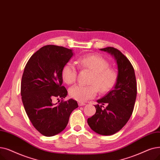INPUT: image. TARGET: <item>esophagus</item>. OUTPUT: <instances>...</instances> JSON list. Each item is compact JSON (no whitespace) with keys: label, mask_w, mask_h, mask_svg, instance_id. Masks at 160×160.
Returning a JSON list of instances; mask_svg holds the SVG:
<instances>
[{"label":"esophagus","mask_w":160,"mask_h":160,"mask_svg":"<svg viewBox=\"0 0 160 160\" xmlns=\"http://www.w3.org/2000/svg\"><path fill=\"white\" fill-rule=\"evenodd\" d=\"M86 104L85 103H82V102H79V106H84Z\"/></svg>","instance_id":"1"}]
</instances>
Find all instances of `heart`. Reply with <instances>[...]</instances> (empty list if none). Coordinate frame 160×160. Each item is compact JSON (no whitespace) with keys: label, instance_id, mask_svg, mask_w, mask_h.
Instances as JSON below:
<instances>
[{"label":"heart","instance_id":"b5f03b06","mask_svg":"<svg viewBox=\"0 0 160 160\" xmlns=\"http://www.w3.org/2000/svg\"><path fill=\"white\" fill-rule=\"evenodd\" d=\"M79 64L93 72L90 80L91 85H75L70 88V95L79 102H86L94 98L98 89L102 93L107 92L115 85L117 75L116 72L109 68V63L103 57L98 55H88L78 60ZM62 77L68 84L74 82L77 78V68L72 62H67L62 68ZM97 87L96 88V87Z\"/></svg>","mask_w":160,"mask_h":160}]
</instances>
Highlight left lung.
<instances>
[{"instance_id": "8db88e82", "label": "left lung", "mask_w": 160, "mask_h": 160, "mask_svg": "<svg viewBox=\"0 0 160 160\" xmlns=\"http://www.w3.org/2000/svg\"><path fill=\"white\" fill-rule=\"evenodd\" d=\"M114 57L117 61L118 75L113 89L100 100L95 106V115L87 122L96 133L111 135L122 128L133 111L137 96V83L133 67L126 57L112 47L100 49ZM104 104H107L105 108Z\"/></svg>"}]
</instances>
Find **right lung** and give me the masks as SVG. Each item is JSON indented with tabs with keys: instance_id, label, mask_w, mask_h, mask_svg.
<instances>
[{
	"instance_id": "right-lung-1",
	"label": "right lung",
	"mask_w": 160,
	"mask_h": 160,
	"mask_svg": "<svg viewBox=\"0 0 160 160\" xmlns=\"http://www.w3.org/2000/svg\"><path fill=\"white\" fill-rule=\"evenodd\" d=\"M73 55L72 49L45 45L32 55L25 67L21 85L22 102L31 123L44 136L62 132L72 112L78 108L73 99L58 104L52 102L55 98L62 100L68 95L62 86V71Z\"/></svg>"
}]
</instances>
